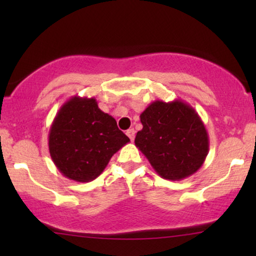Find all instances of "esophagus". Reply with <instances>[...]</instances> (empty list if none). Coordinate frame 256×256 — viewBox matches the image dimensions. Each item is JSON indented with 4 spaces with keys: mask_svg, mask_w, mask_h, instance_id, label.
<instances>
[{
    "mask_svg": "<svg viewBox=\"0 0 256 256\" xmlns=\"http://www.w3.org/2000/svg\"><path fill=\"white\" fill-rule=\"evenodd\" d=\"M126 134H127V136L132 140V141H134V138H135V130H134V129H132V128L128 129V130L126 132Z\"/></svg>",
    "mask_w": 256,
    "mask_h": 256,
    "instance_id": "34e87169",
    "label": "esophagus"
}]
</instances>
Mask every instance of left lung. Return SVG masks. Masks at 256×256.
Here are the masks:
<instances>
[{
  "label": "left lung",
  "mask_w": 256,
  "mask_h": 256,
  "mask_svg": "<svg viewBox=\"0 0 256 256\" xmlns=\"http://www.w3.org/2000/svg\"><path fill=\"white\" fill-rule=\"evenodd\" d=\"M142 130L135 146L154 170L169 180H184L200 169L208 154L204 122L190 104L180 99L156 100L140 115Z\"/></svg>",
  "instance_id": "1"
}]
</instances>
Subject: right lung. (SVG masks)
<instances>
[{
  "label": "right lung",
  "instance_id": "add662e5",
  "mask_svg": "<svg viewBox=\"0 0 256 256\" xmlns=\"http://www.w3.org/2000/svg\"><path fill=\"white\" fill-rule=\"evenodd\" d=\"M130 141L94 98L72 96L60 107L48 132L54 166L68 180L87 183L100 176L115 152Z\"/></svg>",
  "mask_w": 256,
  "mask_h": 256
}]
</instances>
